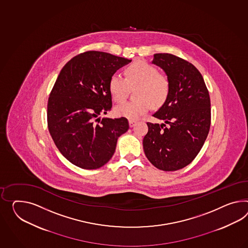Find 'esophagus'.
I'll return each mask as SVG.
<instances>
[{
    "label": "esophagus",
    "mask_w": 248,
    "mask_h": 248,
    "mask_svg": "<svg viewBox=\"0 0 248 248\" xmlns=\"http://www.w3.org/2000/svg\"><path fill=\"white\" fill-rule=\"evenodd\" d=\"M128 123H129V127H133L134 126L137 124V121H131V120H130V121H128Z\"/></svg>",
    "instance_id": "1"
}]
</instances>
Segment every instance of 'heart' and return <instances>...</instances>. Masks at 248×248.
Returning a JSON list of instances; mask_svg holds the SVG:
<instances>
[{
    "mask_svg": "<svg viewBox=\"0 0 248 248\" xmlns=\"http://www.w3.org/2000/svg\"><path fill=\"white\" fill-rule=\"evenodd\" d=\"M128 87H136L133 102L117 106L114 109L118 117L128 120H139L151 108H159L165 104L170 95L171 83L165 74L158 73L155 66L144 61L129 65L125 70V78L118 74L108 80V91L114 102H124Z\"/></svg>",
    "mask_w": 248,
    "mask_h": 248,
    "instance_id": "1",
    "label": "heart"
}]
</instances>
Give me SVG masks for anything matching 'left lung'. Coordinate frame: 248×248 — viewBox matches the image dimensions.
Wrapping results in <instances>:
<instances>
[{
  "mask_svg": "<svg viewBox=\"0 0 248 248\" xmlns=\"http://www.w3.org/2000/svg\"><path fill=\"white\" fill-rule=\"evenodd\" d=\"M153 64L165 71L170 95L153 115L168 124L147 122L143 140L146 157L163 171H176L197 156L210 131V99L203 77L193 64L167 53L154 55Z\"/></svg>",
  "mask_w": 248,
  "mask_h": 248,
  "instance_id": "1",
  "label": "left lung"
}]
</instances>
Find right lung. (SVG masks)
Returning <instances> with one entry per match:
<instances>
[{
    "label": "right lung",
    "mask_w": 248,
    "mask_h": 248,
    "mask_svg": "<svg viewBox=\"0 0 248 248\" xmlns=\"http://www.w3.org/2000/svg\"><path fill=\"white\" fill-rule=\"evenodd\" d=\"M131 60L101 51L81 53L57 77L47 102V127L58 150L73 165L100 168L114 155L117 140L127 132L126 118L101 120L112 101L108 80Z\"/></svg>",
    "instance_id": "add662e5"
}]
</instances>
